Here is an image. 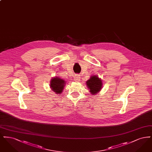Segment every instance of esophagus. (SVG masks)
I'll return each instance as SVG.
<instances>
[{
  "mask_svg": "<svg viewBox=\"0 0 152 152\" xmlns=\"http://www.w3.org/2000/svg\"><path fill=\"white\" fill-rule=\"evenodd\" d=\"M74 79L76 81H79L80 80V77L79 75H75V76H74Z\"/></svg>",
  "mask_w": 152,
  "mask_h": 152,
  "instance_id": "obj_1",
  "label": "esophagus"
}]
</instances>
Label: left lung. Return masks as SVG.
<instances>
[{"label": "left lung", "instance_id": "1", "mask_svg": "<svg viewBox=\"0 0 152 152\" xmlns=\"http://www.w3.org/2000/svg\"><path fill=\"white\" fill-rule=\"evenodd\" d=\"M86 83L92 94H94L99 92L102 88V81L96 76L91 77L90 79L88 80Z\"/></svg>", "mask_w": 152, "mask_h": 152}]
</instances>
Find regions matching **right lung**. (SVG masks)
Listing matches in <instances>:
<instances>
[{
	"mask_svg": "<svg viewBox=\"0 0 152 152\" xmlns=\"http://www.w3.org/2000/svg\"><path fill=\"white\" fill-rule=\"evenodd\" d=\"M65 84V80L58 78L57 77L51 80L50 83L52 89L57 94L63 92L62 91L64 89Z\"/></svg>",
	"mask_w": 152,
	"mask_h": 152,
	"instance_id": "add662e5",
	"label": "right lung"
}]
</instances>
